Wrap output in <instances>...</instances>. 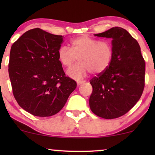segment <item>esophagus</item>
Masks as SVG:
<instances>
[{
	"instance_id": "34e87169",
	"label": "esophagus",
	"mask_w": 155,
	"mask_h": 155,
	"mask_svg": "<svg viewBox=\"0 0 155 155\" xmlns=\"http://www.w3.org/2000/svg\"><path fill=\"white\" fill-rule=\"evenodd\" d=\"M84 82H85V81H84V80H78L77 84H81L82 83H84Z\"/></svg>"
}]
</instances>
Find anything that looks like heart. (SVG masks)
Segmentation results:
<instances>
[{
    "mask_svg": "<svg viewBox=\"0 0 155 155\" xmlns=\"http://www.w3.org/2000/svg\"><path fill=\"white\" fill-rule=\"evenodd\" d=\"M71 48L62 46L58 56L63 66L70 67L78 58L77 64L67 71V75L74 79H81L92 71L93 73L104 72L111 64L114 50L109 41H99L87 35L72 39Z\"/></svg>",
    "mask_w": 155,
    "mask_h": 155,
    "instance_id": "b5f03b06",
    "label": "heart"
}]
</instances>
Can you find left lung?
<instances>
[{"label": "left lung", "instance_id": "1", "mask_svg": "<svg viewBox=\"0 0 155 155\" xmlns=\"http://www.w3.org/2000/svg\"><path fill=\"white\" fill-rule=\"evenodd\" d=\"M94 36L111 38L113 58L109 68L90 80V107L95 115L113 119L128 112L145 87V62L138 42L121 27Z\"/></svg>", "mask_w": 155, "mask_h": 155}]
</instances>
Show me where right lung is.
Masks as SVG:
<instances>
[{
    "mask_svg": "<svg viewBox=\"0 0 155 155\" xmlns=\"http://www.w3.org/2000/svg\"><path fill=\"white\" fill-rule=\"evenodd\" d=\"M63 40V36L35 28L11 46L8 73L12 93L18 104L34 116L55 115L77 87L58 59Z\"/></svg>",
    "mask_w": 155,
    "mask_h": 155,
    "instance_id": "right-lung-1",
    "label": "right lung"
}]
</instances>
